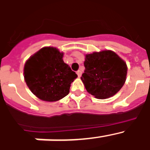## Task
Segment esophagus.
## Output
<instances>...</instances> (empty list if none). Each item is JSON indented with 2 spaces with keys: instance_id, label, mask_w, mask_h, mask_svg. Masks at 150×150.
I'll return each instance as SVG.
<instances>
[{
  "instance_id": "34e87169",
  "label": "esophagus",
  "mask_w": 150,
  "mask_h": 150,
  "mask_svg": "<svg viewBox=\"0 0 150 150\" xmlns=\"http://www.w3.org/2000/svg\"><path fill=\"white\" fill-rule=\"evenodd\" d=\"M76 74H77V75H78V77H80L82 75V71H80V70H79V71H77Z\"/></svg>"
}]
</instances>
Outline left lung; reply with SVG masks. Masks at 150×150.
Segmentation results:
<instances>
[{
  "mask_svg": "<svg viewBox=\"0 0 150 150\" xmlns=\"http://www.w3.org/2000/svg\"><path fill=\"white\" fill-rule=\"evenodd\" d=\"M81 79L88 93L99 99L116 95L126 79V63L110 50L86 55Z\"/></svg>",
  "mask_w": 150,
  "mask_h": 150,
  "instance_id": "obj_1",
  "label": "left lung"
}]
</instances>
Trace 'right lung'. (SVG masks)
I'll list each match as a JSON object with an SVG mask.
<instances>
[{
    "label": "right lung",
    "instance_id": "1",
    "mask_svg": "<svg viewBox=\"0 0 150 150\" xmlns=\"http://www.w3.org/2000/svg\"><path fill=\"white\" fill-rule=\"evenodd\" d=\"M63 52L54 47H43L29 58L24 67V77L29 89L40 100L57 101L68 95L71 83L77 77L64 62Z\"/></svg>",
    "mask_w": 150,
    "mask_h": 150
}]
</instances>
